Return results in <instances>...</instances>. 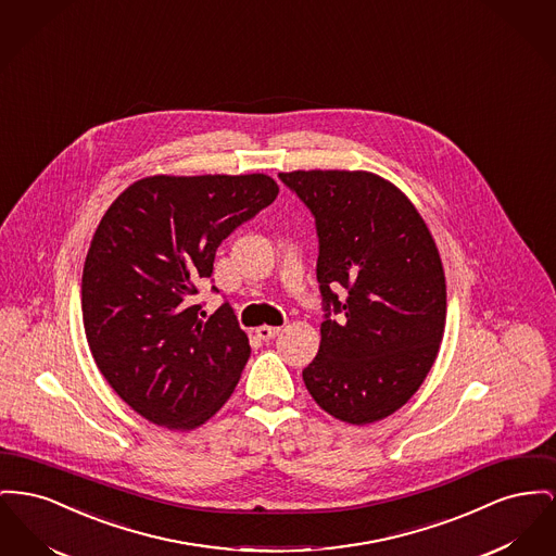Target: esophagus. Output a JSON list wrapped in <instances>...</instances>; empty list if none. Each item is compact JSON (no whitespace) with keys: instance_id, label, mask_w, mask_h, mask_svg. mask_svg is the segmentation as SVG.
Segmentation results:
<instances>
[{"instance_id":"34e87169","label":"esophagus","mask_w":556,"mask_h":556,"mask_svg":"<svg viewBox=\"0 0 556 556\" xmlns=\"http://www.w3.org/2000/svg\"><path fill=\"white\" fill-rule=\"evenodd\" d=\"M256 333H258V338H262V340H273V338H277L281 333V327L262 326L256 329Z\"/></svg>"}]
</instances>
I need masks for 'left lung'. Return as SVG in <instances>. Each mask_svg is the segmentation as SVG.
Listing matches in <instances>:
<instances>
[{"label":"left lung","instance_id":"1","mask_svg":"<svg viewBox=\"0 0 556 556\" xmlns=\"http://www.w3.org/2000/svg\"><path fill=\"white\" fill-rule=\"evenodd\" d=\"M279 178L311 210L319 237L326 315L304 384L329 416L378 422L414 396L439 353L447 292L434 239L414 203L376 174Z\"/></svg>","mask_w":556,"mask_h":556}]
</instances>
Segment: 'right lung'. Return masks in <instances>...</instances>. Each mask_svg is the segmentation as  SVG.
I'll return each mask as SVG.
<instances>
[{"label":"right lung","mask_w":556,"mask_h":556,"mask_svg":"<svg viewBox=\"0 0 556 556\" xmlns=\"http://www.w3.org/2000/svg\"><path fill=\"white\" fill-rule=\"evenodd\" d=\"M277 193L264 174L149 176L102 216L81 277L86 338L111 389L149 422L193 430L235 391L248 336L229 302L205 319L195 283Z\"/></svg>","instance_id":"add662e5"}]
</instances>
